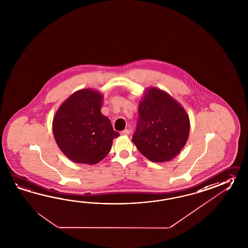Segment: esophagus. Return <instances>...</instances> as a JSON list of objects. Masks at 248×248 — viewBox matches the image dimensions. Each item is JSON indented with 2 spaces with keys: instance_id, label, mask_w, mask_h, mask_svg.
<instances>
[{
  "instance_id": "esophagus-1",
  "label": "esophagus",
  "mask_w": 248,
  "mask_h": 248,
  "mask_svg": "<svg viewBox=\"0 0 248 248\" xmlns=\"http://www.w3.org/2000/svg\"><path fill=\"white\" fill-rule=\"evenodd\" d=\"M130 134V131L129 130H124V131H122L121 135H124V136H127V135H129Z\"/></svg>"
}]
</instances>
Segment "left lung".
<instances>
[{"mask_svg": "<svg viewBox=\"0 0 248 248\" xmlns=\"http://www.w3.org/2000/svg\"><path fill=\"white\" fill-rule=\"evenodd\" d=\"M189 117L165 91L149 87L139 103L137 129L132 142L152 162H168L181 152L189 134Z\"/></svg>", "mask_w": 248, "mask_h": 248, "instance_id": "8db88e82", "label": "left lung"}]
</instances>
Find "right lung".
I'll return each instance as SVG.
<instances>
[{
  "instance_id": "obj_1",
  "label": "right lung",
  "mask_w": 248,
  "mask_h": 248,
  "mask_svg": "<svg viewBox=\"0 0 248 248\" xmlns=\"http://www.w3.org/2000/svg\"><path fill=\"white\" fill-rule=\"evenodd\" d=\"M103 95L82 89L61 104L52 121L56 142L67 158L84 165H95L110 151L113 140L119 137L110 120L100 112Z\"/></svg>"
}]
</instances>
